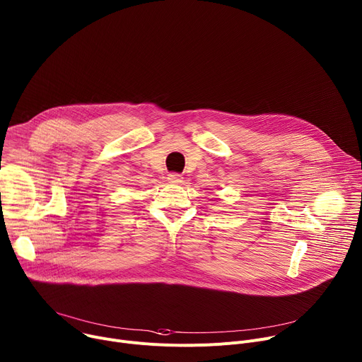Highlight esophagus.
Here are the masks:
<instances>
[{
	"label": "esophagus",
	"mask_w": 362,
	"mask_h": 362,
	"mask_svg": "<svg viewBox=\"0 0 362 362\" xmlns=\"http://www.w3.org/2000/svg\"><path fill=\"white\" fill-rule=\"evenodd\" d=\"M182 175L181 174H177V173H171L170 175H168V181L171 182V184H181L182 182Z\"/></svg>",
	"instance_id": "1"
}]
</instances>
